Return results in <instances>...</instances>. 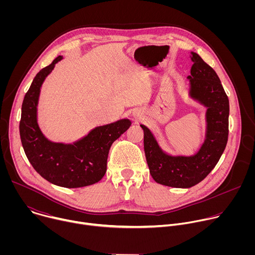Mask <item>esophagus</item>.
I'll return each instance as SVG.
<instances>
[{"label": "esophagus", "mask_w": 255, "mask_h": 255, "mask_svg": "<svg viewBox=\"0 0 255 255\" xmlns=\"http://www.w3.org/2000/svg\"><path fill=\"white\" fill-rule=\"evenodd\" d=\"M134 117L137 118V119H140V118H141V115H140L139 112H135V113H134Z\"/></svg>", "instance_id": "esophagus-1"}]
</instances>
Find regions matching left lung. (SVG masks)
<instances>
[{"mask_svg":"<svg viewBox=\"0 0 255 255\" xmlns=\"http://www.w3.org/2000/svg\"><path fill=\"white\" fill-rule=\"evenodd\" d=\"M189 95L207 108L206 136L199 151L192 156H172L158 145L144 125V151L149 172L156 183L188 189L202 181L216 166L228 141L229 100L216 71L196 52H191Z\"/></svg>","mask_w":255,"mask_h":255,"instance_id":"8db88e82","label":"left lung"}]
</instances>
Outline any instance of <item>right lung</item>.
Wrapping results in <instances>:
<instances>
[{"label": "right lung", "mask_w": 255, "mask_h": 255, "mask_svg": "<svg viewBox=\"0 0 255 255\" xmlns=\"http://www.w3.org/2000/svg\"><path fill=\"white\" fill-rule=\"evenodd\" d=\"M61 59L59 55L42 68L26 93L22 104L20 137L29 162L43 178L63 188H82L103 178L111 145L130 127L131 121L121 119L96 127L72 144L48 140L37 123V105L44 80Z\"/></svg>", "instance_id": "right-lung-1"}]
</instances>
